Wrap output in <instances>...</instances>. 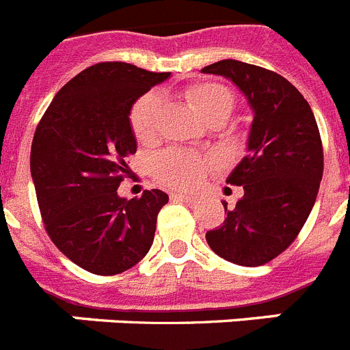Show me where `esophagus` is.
<instances>
[{"instance_id": "esophagus-1", "label": "esophagus", "mask_w": 350, "mask_h": 350, "mask_svg": "<svg viewBox=\"0 0 350 350\" xmlns=\"http://www.w3.org/2000/svg\"><path fill=\"white\" fill-rule=\"evenodd\" d=\"M173 200H178V202H187V204H193L195 202V196L191 195H184V193H173L172 195Z\"/></svg>"}]
</instances>
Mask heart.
<instances>
[{"label": "heart", "instance_id": "b5f03b06", "mask_svg": "<svg viewBox=\"0 0 350 350\" xmlns=\"http://www.w3.org/2000/svg\"><path fill=\"white\" fill-rule=\"evenodd\" d=\"M184 97L193 111L204 122H225L235 107L234 95L225 86L214 83H200L184 92ZM161 116V100L157 95L146 94L134 103L131 109V127L139 143L148 145L157 136V124ZM207 170V161L191 152L170 150L157 155L154 173L157 180L170 187L187 189L198 184Z\"/></svg>", "mask_w": 350, "mask_h": 350}]
</instances>
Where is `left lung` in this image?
<instances>
[{"mask_svg": "<svg viewBox=\"0 0 350 350\" xmlns=\"http://www.w3.org/2000/svg\"><path fill=\"white\" fill-rule=\"evenodd\" d=\"M202 72L230 79L253 111L246 155L226 178L244 195L234 208L223 202L225 221L205 239L232 264L264 265L294 243L317 200L324 170L317 122L299 90L273 70L221 59Z\"/></svg>", "mask_w": 350, "mask_h": 350, "instance_id": "obj_1", "label": "left lung"}]
</instances>
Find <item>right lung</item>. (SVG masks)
Here are the masks:
<instances>
[{
  "instance_id": "obj_1",
  "label": "right lung",
  "mask_w": 350,
  "mask_h": 350,
  "mask_svg": "<svg viewBox=\"0 0 350 350\" xmlns=\"http://www.w3.org/2000/svg\"><path fill=\"white\" fill-rule=\"evenodd\" d=\"M170 72L124 62L92 65L55 95L37 125L29 170L51 241L88 273L111 276L138 264L154 243L168 195L122 198L136 152L131 109Z\"/></svg>"
}]
</instances>
